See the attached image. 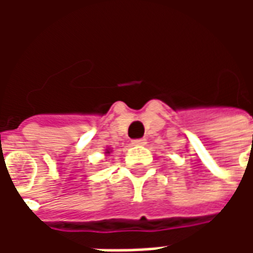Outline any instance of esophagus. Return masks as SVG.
Segmentation results:
<instances>
[{"label":"esophagus","instance_id":"obj_1","mask_svg":"<svg viewBox=\"0 0 253 253\" xmlns=\"http://www.w3.org/2000/svg\"><path fill=\"white\" fill-rule=\"evenodd\" d=\"M146 143V138H137L132 139V145H145Z\"/></svg>","mask_w":253,"mask_h":253}]
</instances>
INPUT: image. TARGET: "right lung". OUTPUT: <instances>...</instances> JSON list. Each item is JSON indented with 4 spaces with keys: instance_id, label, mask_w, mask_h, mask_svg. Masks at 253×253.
<instances>
[{
    "instance_id": "obj_1",
    "label": "right lung",
    "mask_w": 253,
    "mask_h": 253,
    "mask_svg": "<svg viewBox=\"0 0 253 253\" xmlns=\"http://www.w3.org/2000/svg\"><path fill=\"white\" fill-rule=\"evenodd\" d=\"M107 153H110V152H108V150H107Z\"/></svg>"
}]
</instances>
